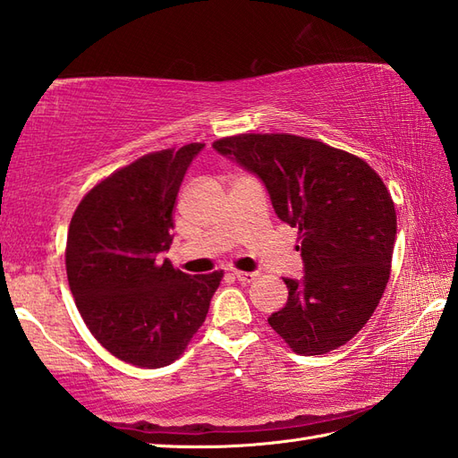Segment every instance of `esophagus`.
I'll list each match as a JSON object with an SVG mask.
<instances>
[{"label": "esophagus", "mask_w": 458, "mask_h": 458, "mask_svg": "<svg viewBox=\"0 0 458 458\" xmlns=\"http://www.w3.org/2000/svg\"><path fill=\"white\" fill-rule=\"evenodd\" d=\"M232 276H234L240 281V284H251V281L256 279L258 274H251V271H234V274H232Z\"/></svg>", "instance_id": "1"}]
</instances>
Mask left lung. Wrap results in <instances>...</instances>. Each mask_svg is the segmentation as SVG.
I'll return each mask as SVG.
<instances>
[{
    "label": "left lung",
    "instance_id": "left-lung-1",
    "mask_svg": "<svg viewBox=\"0 0 458 458\" xmlns=\"http://www.w3.org/2000/svg\"><path fill=\"white\" fill-rule=\"evenodd\" d=\"M212 148L256 173L277 216L299 230L305 277L284 279L287 303L269 327L295 354L346 344L392 274L397 222L384 181L358 155L293 133H238Z\"/></svg>",
    "mask_w": 458,
    "mask_h": 458
}]
</instances>
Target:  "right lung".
Instances as JSON below:
<instances>
[{
    "label": "right lung",
    "instance_id": "1",
    "mask_svg": "<svg viewBox=\"0 0 458 458\" xmlns=\"http://www.w3.org/2000/svg\"><path fill=\"white\" fill-rule=\"evenodd\" d=\"M204 143L143 155L84 194L66 236V276L76 309L98 343L123 362L161 368L187 350L224 277L187 276L169 250L173 208Z\"/></svg>",
    "mask_w": 458,
    "mask_h": 458
}]
</instances>
